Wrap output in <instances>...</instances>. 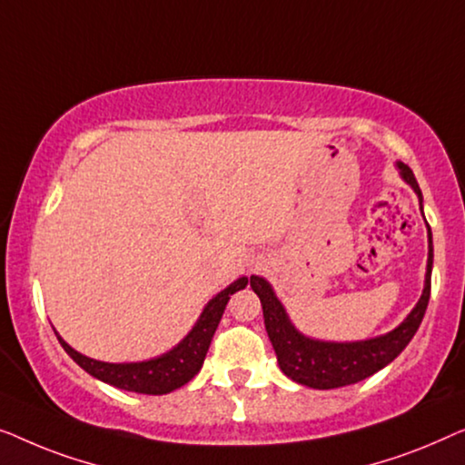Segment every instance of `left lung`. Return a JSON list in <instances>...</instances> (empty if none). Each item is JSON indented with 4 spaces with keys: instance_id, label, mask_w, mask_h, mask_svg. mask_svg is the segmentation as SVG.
<instances>
[{
    "instance_id": "8db88e82",
    "label": "left lung",
    "mask_w": 465,
    "mask_h": 465,
    "mask_svg": "<svg viewBox=\"0 0 465 465\" xmlns=\"http://www.w3.org/2000/svg\"><path fill=\"white\" fill-rule=\"evenodd\" d=\"M402 179L415 189L421 202V189L417 185V179L407 164L398 162ZM430 233V252H428V273L423 295L415 310L409 313V318L388 335L369 339V341L356 343H324L307 339L295 331V326L289 322L284 307L273 295L272 286L263 278L252 276L251 286L261 299L265 318V331L270 335V341L276 350L278 364L286 377L292 381L313 390H332L343 388L362 381V379L375 375L383 366H388L401 351L407 348L411 339L420 329L423 313H426L430 289H431V259H434V248H431V232Z\"/></svg>"
}]
</instances>
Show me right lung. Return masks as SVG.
Masks as SVG:
<instances>
[{
  "label": "right lung",
  "instance_id": "add662e5",
  "mask_svg": "<svg viewBox=\"0 0 465 465\" xmlns=\"http://www.w3.org/2000/svg\"><path fill=\"white\" fill-rule=\"evenodd\" d=\"M248 284V278L235 280L233 284L227 286L225 291H221L217 297H214L211 303L204 307L198 324L193 326V331L183 339V341L176 345L174 350H170L168 354L153 358V361L147 362H130V364H109V362H99L93 361V358L82 356L80 351H75L71 345H67L58 337L63 350L74 358V361L82 366L84 371L90 372V375L101 379V381L114 385V388L126 390V391H139V394H168L181 385L198 375V371L204 364L206 351L211 348L213 335L217 331L221 322V316H223L225 305L233 292H238Z\"/></svg>",
  "mask_w": 465,
  "mask_h": 465
}]
</instances>
